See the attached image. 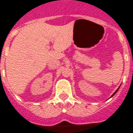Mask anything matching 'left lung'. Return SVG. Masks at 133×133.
<instances>
[{"label":"left lung","instance_id":"8db88e82","mask_svg":"<svg viewBox=\"0 0 133 133\" xmlns=\"http://www.w3.org/2000/svg\"><path fill=\"white\" fill-rule=\"evenodd\" d=\"M118 89H119V88H118V89H117V90H116V91H115V92H114V94H112V96H111V97H112V96H114V95H115V94H116V92H117V91H118Z\"/></svg>","mask_w":133,"mask_h":133}]
</instances>
